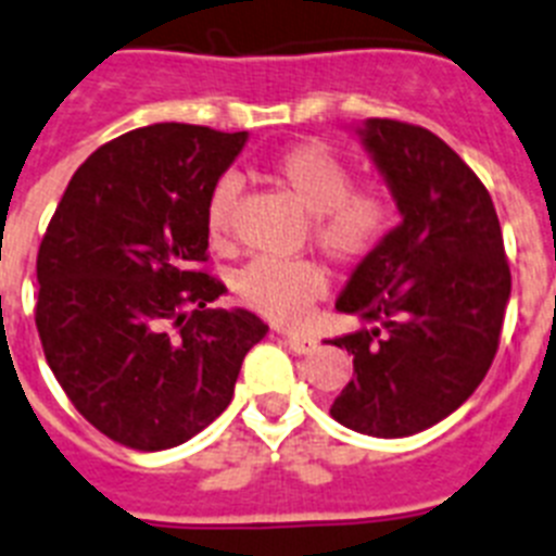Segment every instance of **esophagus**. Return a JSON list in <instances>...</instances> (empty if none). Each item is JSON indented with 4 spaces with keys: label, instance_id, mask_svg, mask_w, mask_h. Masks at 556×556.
I'll return each instance as SVG.
<instances>
[{
    "label": "esophagus",
    "instance_id": "1",
    "mask_svg": "<svg viewBox=\"0 0 556 556\" xmlns=\"http://www.w3.org/2000/svg\"><path fill=\"white\" fill-rule=\"evenodd\" d=\"M285 344L291 346L296 355H311V352L316 350L318 338L307 336V332H285Z\"/></svg>",
    "mask_w": 556,
    "mask_h": 556
}]
</instances>
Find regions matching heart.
Instances as JSON below:
<instances>
[{
    "label": "heart",
    "instance_id": "obj_1",
    "mask_svg": "<svg viewBox=\"0 0 556 556\" xmlns=\"http://www.w3.org/2000/svg\"><path fill=\"white\" fill-rule=\"evenodd\" d=\"M268 173L311 212L307 235L330 263L352 268L369 260L394 220L392 198L371 187H352L344 159L318 142H296L274 153ZM240 181L218 178L206 201V235L215 245L229 243L235 229ZM240 305L277 325H296L316 299L327 293L325 268L311 257H254L235 274Z\"/></svg>",
    "mask_w": 556,
    "mask_h": 556
}]
</instances>
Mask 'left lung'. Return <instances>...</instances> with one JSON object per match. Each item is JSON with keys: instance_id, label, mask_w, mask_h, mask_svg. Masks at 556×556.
<instances>
[{"instance_id": "obj_1", "label": "left lung", "mask_w": 556, "mask_h": 556, "mask_svg": "<svg viewBox=\"0 0 556 556\" xmlns=\"http://www.w3.org/2000/svg\"><path fill=\"white\" fill-rule=\"evenodd\" d=\"M361 137L403 224L336 302L378 327L332 338L355 371L330 414L352 431L397 439L437 425L479 389L498 352L511 274L490 192L451 144L422 125L378 117Z\"/></svg>"}]
</instances>
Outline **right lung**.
Returning <instances> with one entry per match:
<instances>
[{"label":"right lung","mask_w":556,"mask_h":556,"mask_svg":"<svg viewBox=\"0 0 556 556\" xmlns=\"http://www.w3.org/2000/svg\"><path fill=\"white\" fill-rule=\"evenodd\" d=\"M245 131L156 123L100 144L72 176L38 245L36 327L52 375L103 437L167 451L235 394L268 327L212 311L206 201Z\"/></svg>","instance_id":"1"}]
</instances>
